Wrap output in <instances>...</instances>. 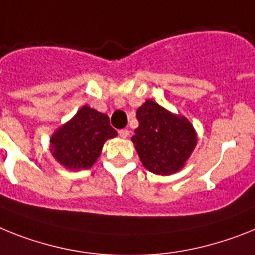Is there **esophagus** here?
<instances>
[{"label": "esophagus", "instance_id": "34e87169", "mask_svg": "<svg viewBox=\"0 0 255 255\" xmlns=\"http://www.w3.org/2000/svg\"><path fill=\"white\" fill-rule=\"evenodd\" d=\"M119 136H121L122 138H127L128 136H129V131H128V129H121V131H119Z\"/></svg>", "mask_w": 255, "mask_h": 255}]
</instances>
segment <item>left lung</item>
I'll use <instances>...</instances> for the list:
<instances>
[{
    "label": "left lung",
    "instance_id": "obj_1",
    "mask_svg": "<svg viewBox=\"0 0 255 255\" xmlns=\"http://www.w3.org/2000/svg\"><path fill=\"white\" fill-rule=\"evenodd\" d=\"M136 118L138 127L132 141L145 168L158 175L180 170L197 144L189 121L171 114L151 100L137 109Z\"/></svg>",
    "mask_w": 255,
    "mask_h": 255
}]
</instances>
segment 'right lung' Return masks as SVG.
<instances>
[{
  "mask_svg": "<svg viewBox=\"0 0 255 255\" xmlns=\"http://www.w3.org/2000/svg\"><path fill=\"white\" fill-rule=\"evenodd\" d=\"M117 134L108 115L83 106L51 136L50 151L65 167L84 170L92 167L100 157L105 141Z\"/></svg>",
  "mask_w": 255,
  "mask_h": 255,
  "instance_id": "obj_1",
  "label": "right lung"
}]
</instances>
